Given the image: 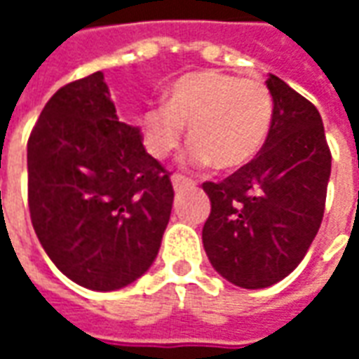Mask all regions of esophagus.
Masks as SVG:
<instances>
[{
	"label": "esophagus",
	"instance_id": "34e87169",
	"mask_svg": "<svg viewBox=\"0 0 359 359\" xmlns=\"http://www.w3.org/2000/svg\"><path fill=\"white\" fill-rule=\"evenodd\" d=\"M172 188L175 190H182V188L194 187V180L188 179V177H182V175H172Z\"/></svg>",
	"mask_w": 359,
	"mask_h": 359
}]
</instances>
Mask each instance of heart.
I'll return each mask as SVG.
<instances>
[{"label":"heart","instance_id":"b5f03b06","mask_svg":"<svg viewBox=\"0 0 359 359\" xmlns=\"http://www.w3.org/2000/svg\"><path fill=\"white\" fill-rule=\"evenodd\" d=\"M190 126L188 161L233 171L254 161L273 125V95L264 82L202 71L180 76L167 103H154L142 117L146 148L165 159Z\"/></svg>","mask_w":359,"mask_h":359}]
</instances>
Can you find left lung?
I'll use <instances>...</instances> for the list:
<instances>
[{
  "mask_svg": "<svg viewBox=\"0 0 359 359\" xmlns=\"http://www.w3.org/2000/svg\"><path fill=\"white\" fill-rule=\"evenodd\" d=\"M273 125L262 151L221 182H203L211 213L205 254L221 277L265 288L300 264L321 226L331 149L316 105L275 74Z\"/></svg>",
  "mask_w": 359,
  "mask_h": 359,
  "instance_id": "obj_1",
  "label": "left lung"
}]
</instances>
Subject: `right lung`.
Instances as JSON below:
<instances>
[{
	"label": "right lung",
	"instance_id": "right-lung-1",
	"mask_svg": "<svg viewBox=\"0 0 359 359\" xmlns=\"http://www.w3.org/2000/svg\"><path fill=\"white\" fill-rule=\"evenodd\" d=\"M27 159L32 226L63 275L107 292L149 269L171 217V172L117 117L102 71L51 95Z\"/></svg>",
	"mask_w": 359,
	"mask_h": 359
}]
</instances>
